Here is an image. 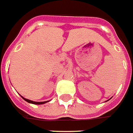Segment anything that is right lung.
<instances>
[{"instance_id":"right-lung-1","label":"right lung","mask_w":133,"mask_h":133,"mask_svg":"<svg viewBox=\"0 0 133 133\" xmlns=\"http://www.w3.org/2000/svg\"><path fill=\"white\" fill-rule=\"evenodd\" d=\"M21 97H22V98L26 101L27 102H29V103H31V104H45V103H46L48 102L49 101H45V102H34V101H32V100H30V99H26L24 98L23 97H22L21 95Z\"/></svg>"}]
</instances>
